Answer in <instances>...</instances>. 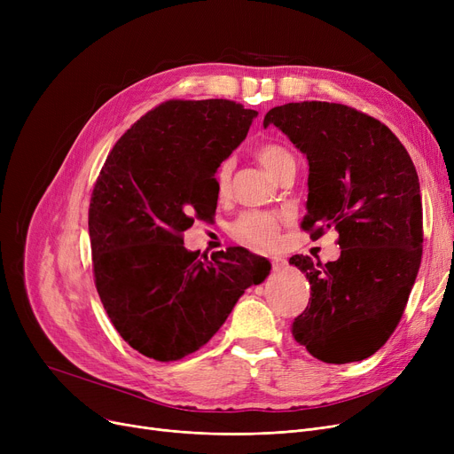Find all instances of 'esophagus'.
Listing matches in <instances>:
<instances>
[{
  "instance_id": "obj_1",
  "label": "esophagus",
  "mask_w": 454,
  "mask_h": 454,
  "mask_svg": "<svg viewBox=\"0 0 454 454\" xmlns=\"http://www.w3.org/2000/svg\"><path fill=\"white\" fill-rule=\"evenodd\" d=\"M270 265H272L274 272H279V270H283L285 267H287V261H285L283 257H272L270 259Z\"/></svg>"
}]
</instances>
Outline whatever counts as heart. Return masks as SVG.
<instances>
[{
    "label": "heart",
    "mask_w": 454,
    "mask_h": 454,
    "mask_svg": "<svg viewBox=\"0 0 454 454\" xmlns=\"http://www.w3.org/2000/svg\"><path fill=\"white\" fill-rule=\"evenodd\" d=\"M255 158L261 161L265 169L279 178L281 173L289 169L294 165L293 154L285 149L279 143H261L254 151ZM233 163L231 160H224L217 171H215V189H217V195L224 197L230 189ZM287 221V215L278 213V211H245L239 217L235 219L231 224V233L239 243L257 248V250H272L279 243V231L281 226Z\"/></svg>",
    "instance_id": "obj_1"
}]
</instances>
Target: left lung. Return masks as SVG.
<instances>
[{"label": "left lung", "instance_id": "obj_1", "mask_svg": "<svg viewBox=\"0 0 454 454\" xmlns=\"http://www.w3.org/2000/svg\"><path fill=\"white\" fill-rule=\"evenodd\" d=\"M309 160L301 230L318 239L339 231L340 257L293 255L311 285L294 340L318 361H363L397 327L423 252V209L416 167L379 119L339 103H287L267 112Z\"/></svg>", "mask_w": 454, "mask_h": 454}]
</instances>
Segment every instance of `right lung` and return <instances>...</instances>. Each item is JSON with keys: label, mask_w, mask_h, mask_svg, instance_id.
Returning <instances> with one entry per match:
<instances>
[{"label": "right lung", "mask_w": 454, "mask_h": 454, "mask_svg": "<svg viewBox=\"0 0 454 454\" xmlns=\"http://www.w3.org/2000/svg\"><path fill=\"white\" fill-rule=\"evenodd\" d=\"M255 110L228 99L165 101L117 139L88 209L95 287L123 340L160 363L195 353L270 263L243 247L200 257L184 231L217 209L215 171Z\"/></svg>", "instance_id": "add662e5"}]
</instances>
